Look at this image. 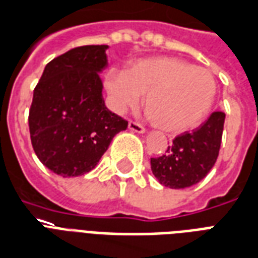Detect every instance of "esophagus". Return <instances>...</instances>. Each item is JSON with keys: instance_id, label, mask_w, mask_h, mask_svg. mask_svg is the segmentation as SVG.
<instances>
[{"instance_id": "obj_1", "label": "esophagus", "mask_w": 258, "mask_h": 258, "mask_svg": "<svg viewBox=\"0 0 258 258\" xmlns=\"http://www.w3.org/2000/svg\"><path fill=\"white\" fill-rule=\"evenodd\" d=\"M129 129L132 132H136V133H145V127L141 126L140 123H137L135 121L129 122Z\"/></svg>"}]
</instances>
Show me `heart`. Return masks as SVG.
<instances>
[{
  "label": "heart",
  "instance_id": "heart-1",
  "mask_svg": "<svg viewBox=\"0 0 258 258\" xmlns=\"http://www.w3.org/2000/svg\"><path fill=\"white\" fill-rule=\"evenodd\" d=\"M104 87L117 114L136 108L145 94L150 117L167 132H185L200 125L216 95V83L208 69L171 57L143 59L127 71H108Z\"/></svg>",
  "mask_w": 258,
  "mask_h": 258
}]
</instances>
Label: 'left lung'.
Listing matches in <instances>:
<instances>
[{"label": "left lung", "instance_id": "obj_1", "mask_svg": "<svg viewBox=\"0 0 258 258\" xmlns=\"http://www.w3.org/2000/svg\"><path fill=\"white\" fill-rule=\"evenodd\" d=\"M224 118L223 111H215L201 126L175 137L163 156L151 158L152 174L163 186L185 189L210 173L220 150Z\"/></svg>", "mask_w": 258, "mask_h": 258}]
</instances>
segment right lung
<instances>
[{
  "instance_id": "1",
  "label": "right lung",
  "mask_w": 258,
  "mask_h": 258,
  "mask_svg": "<svg viewBox=\"0 0 258 258\" xmlns=\"http://www.w3.org/2000/svg\"><path fill=\"white\" fill-rule=\"evenodd\" d=\"M107 44L72 48L46 65L30 108V135L40 162L61 177L94 170L127 121L104 104L99 73Z\"/></svg>"
}]
</instances>
